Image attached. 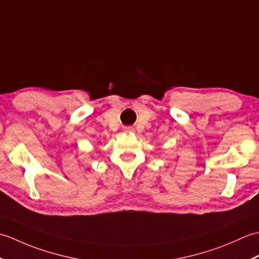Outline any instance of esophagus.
Wrapping results in <instances>:
<instances>
[{
	"mask_svg": "<svg viewBox=\"0 0 259 259\" xmlns=\"http://www.w3.org/2000/svg\"><path fill=\"white\" fill-rule=\"evenodd\" d=\"M124 133H130V131H133V128L131 126H124Z\"/></svg>",
	"mask_w": 259,
	"mask_h": 259,
	"instance_id": "1",
	"label": "esophagus"
}]
</instances>
